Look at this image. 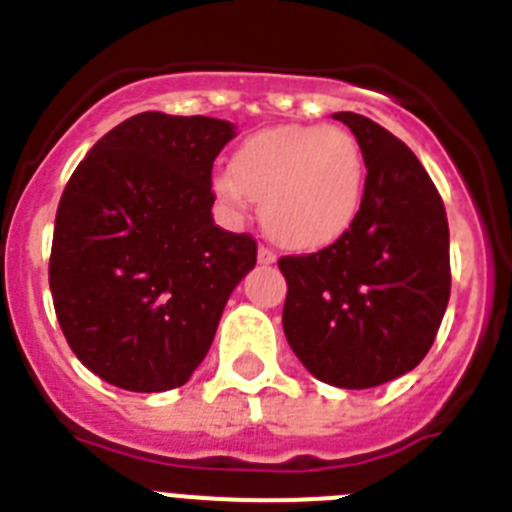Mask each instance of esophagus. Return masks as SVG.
Instances as JSON below:
<instances>
[{
  "instance_id": "34e87169",
  "label": "esophagus",
  "mask_w": 512,
  "mask_h": 512,
  "mask_svg": "<svg viewBox=\"0 0 512 512\" xmlns=\"http://www.w3.org/2000/svg\"><path fill=\"white\" fill-rule=\"evenodd\" d=\"M259 261L261 264H274V261H277V253L271 251L269 246H259Z\"/></svg>"
}]
</instances>
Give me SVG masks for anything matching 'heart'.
<instances>
[{
    "label": "heart",
    "mask_w": 512,
    "mask_h": 512,
    "mask_svg": "<svg viewBox=\"0 0 512 512\" xmlns=\"http://www.w3.org/2000/svg\"><path fill=\"white\" fill-rule=\"evenodd\" d=\"M212 192L233 212L259 202L271 238L318 251L343 238L359 215L364 156L341 128H266L243 140L228 171L212 176Z\"/></svg>",
    "instance_id": "1"
}]
</instances>
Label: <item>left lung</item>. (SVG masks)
Masks as SVG:
<instances>
[{
    "instance_id": "1",
    "label": "left lung",
    "mask_w": 512,
    "mask_h": 512,
    "mask_svg": "<svg viewBox=\"0 0 512 512\" xmlns=\"http://www.w3.org/2000/svg\"><path fill=\"white\" fill-rule=\"evenodd\" d=\"M366 164L359 215L343 238L282 256V325L307 372L343 390L408 374L436 341L449 305V220L428 171L400 138L336 112Z\"/></svg>"
}]
</instances>
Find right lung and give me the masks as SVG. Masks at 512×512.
Wrapping results in <instances>:
<instances>
[{
	"label": "right lung",
	"instance_id": "obj_1",
	"mask_svg": "<svg viewBox=\"0 0 512 512\" xmlns=\"http://www.w3.org/2000/svg\"><path fill=\"white\" fill-rule=\"evenodd\" d=\"M235 125L140 112L102 135L63 189L53 307L76 359L128 392L182 387L215 338L256 241L212 220V164Z\"/></svg>",
	"mask_w": 512,
	"mask_h": 512
}]
</instances>
